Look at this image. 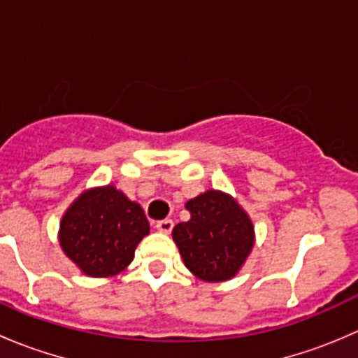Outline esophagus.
<instances>
[{
  "instance_id": "esophagus-1",
  "label": "esophagus",
  "mask_w": 358,
  "mask_h": 358,
  "mask_svg": "<svg viewBox=\"0 0 358 358\" xmlns=\"http://www.w3.org/2000/svg\"><path fill=\"white\" fill-rule=\"evenodd\" d=\"M156 229L162 234H169L173 230V222H171V220H168V218L161 220V222L156 223Z\"/></svg>"
}]
</instances>
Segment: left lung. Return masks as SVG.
I'll use <instances>...</instances> for the list:
<instances>
[{
	"instance_id": "1",
	"label": "left lung",
	"mask_w": 358,
	"mask_h": 358,
	"mask_svg": "<svg viewBox=\"0 0 358 358\" xmlns=\"http://www.w3.org/2000/svg\"><path fill=\"white\" fill-rule=\"evenodd\" d=\"M189 222L173 229V241L187 268L208 282H222L237 273L255 243L246 213L230 196L208 190L185 204Z\"/></svg>"
}]
</instances>
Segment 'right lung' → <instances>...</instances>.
Segmentation results:
<instances>
[{
    "mask_svg": "<svg viewBox=\"0 0 358 358\" xmlns=\"http://www.w3.org/2000/svg\"><path fill=\"white\" fill-rule=\"evenodd\" d=\"M150 227L140 204L114 187L85 192L60 223V246L90 277L115 275L131 263Z\"/></svg>",
    "mask_w": 358,
    "mask_h": 358,
    "instance_id": "obj_1",
    "label": "right lung"
}]
</instances>
